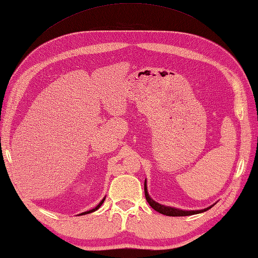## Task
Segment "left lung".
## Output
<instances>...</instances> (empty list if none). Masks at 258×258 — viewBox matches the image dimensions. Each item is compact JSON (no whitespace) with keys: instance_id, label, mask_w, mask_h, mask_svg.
<instances>
[{"instance_id":"left-lung-1","label":"left lung","mask_w":258,"mask_h":258,"mask_svg":"<svg viewBox=\"0 0 258 258\" xmlns=\"http://www.w3.org/2000/svg\"><path fill=\"white\" fill-rule=\"evenodd\" d=\"M144 190H145V197H146V200L149 203V206H151L155 211H157L161 214L164 215H168V217H185V215H192V214H198V213H201V212H205L209 209H211L213 206L206 208V209H202V210H180V209H176V208H172V207H166L164 205H160V203L154 201L151 197H149L148 192H147V185H146V181L144 183Z\"/></svg>"}]
</instances>
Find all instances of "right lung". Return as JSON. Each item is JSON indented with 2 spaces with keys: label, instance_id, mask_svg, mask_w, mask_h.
Instances as JSON below:
<instances>
[{
  "label": "right lung",
  "instance_id": "obj_1",
  "mask_svg": "<svg viewBox=\"0 0 258 258\" xmlns=\"http://www.w3.org/2000/svg\"><path fill=\"white\" fill-rule=\"evenodd\" d=\"M104 200H105V198H103V199H102V201L99 203V205H98L97 207H95L94 209H92V210H89V211H86V212H82V213H81V215H83V214H88V213H91V212H94L95 210H98V209L102 206V203L104 202Z\"/></svg>",
  "mask_w": 258,
  "mask_h": 258
}]
</instances>
